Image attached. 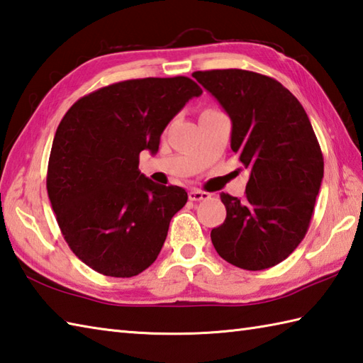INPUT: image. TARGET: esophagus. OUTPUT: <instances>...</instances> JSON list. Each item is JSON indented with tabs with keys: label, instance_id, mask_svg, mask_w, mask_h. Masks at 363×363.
<instances>
[{
	"label": "esophagus",
	"instance_id": "esophagus-1",
	"mask_svg": "<svg viewBox=\"0 0 363 363\" xmlns=\"http://www.w3.org/2000/svg\"><path fill=\"white\" fill-rule=\"evenodd\" d=\"M211 195L208 194V191H203V190H198V189H194L189 191V200L190 201H201V200H208Z\"/></svg>",
	"mask_w": 363,
	"mask_h": 363
}]
</instances>
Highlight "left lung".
Returning <instances> with one entry per match:
<instances>
[{"instance_id":"8db88e82","label":"left lung","mask_w":363,"mask_h":363,"mask_svg":"<svg viewBox=\"0 0 363 363\" xmlns=\"http://www.w3.org/2000/svg\"><path fill=\"white\" fill-rule=\"evenodd\" d=\"M231 119V149L250 169L245 196L220 194L225 222L211 231L217 253L245 271L286 259L307 234L324 159L301 102L271 77L242 69L191 74Z\"/></svg>"}]
</instances>
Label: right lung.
I'll return each instance as SVG.
<instances>
[{
    "mask_svg": "<svg viewBox=\"0 0 363 363\" xmlns=\"http://www.w3.org/2000/svg\"><path fill=\"white\" fill-rule=\"evenodd\" d=\"M201 88L187 77L137 78L84 96L56 129L47 191L78 259L106 277H133L157 259L187 191L140 173L169 121Z\"/></svg>",
    "mask_w": 363,
    "mask_h": 363,
    "instance_id": "obj_1",
    "label": "right lung"
}]
</instances>
